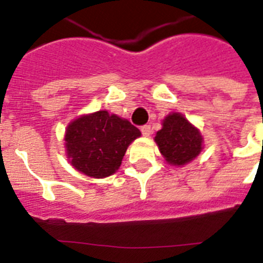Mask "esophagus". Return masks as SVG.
Wrapping results in <instances>:
<instances>
[{
  "label": "esophagus",
  "instance_id": "esophagus-1",
  "mask_svg": "<svg viewBox=\"0 0 263 263\" xmlns=\"http://www.w3.org/2000/svg\"><path fill=\"white\" fill-rule=\"evenodd\" d=\"M141 133H142L143 137L150 136L152 134V127H150V125H143V126H141Z\"/></svg>",
  "mask_w": 263,
  "mask_h": 263
}]
</instances>
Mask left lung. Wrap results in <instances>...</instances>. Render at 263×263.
I'll return each mask as SVG.
<instances>
[{"label": "left lung", "instance_id": "1", "mask_svg": "<svg viewBox=\"0 0 263 263\" xmlns=\"http://www.w3.org/2000/svg\"><path fill=\"white\" fill-rule=\"evenodd\" d=\"M160 154L171 164L191 162L201 152L203 138L182 115L173 113L163 121V127L155 136Z\"/></svg>", "mask_w": 263, "mask_h": 263}]
</instances>
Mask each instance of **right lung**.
<instances>
[{
    "label": "right lung",
    "instance_id": "1",
    "mask_svg": "<svg viewBox=\"0 0 263 263\" xmlns=\"http://www.w3.org/2000/svg\"><path fill=\"white\" fill-rule=\"evenodd\" d=\"M139 136L127 120L100 110L72 121L64 141L72 166L88 176L105 178L117 171L127 146Z\"/></svg>",
    "mask_w": 263,
    "mask_h": 263
}]
</instances>
